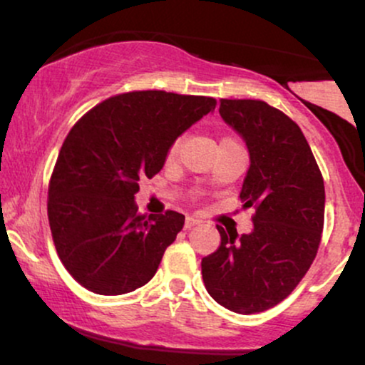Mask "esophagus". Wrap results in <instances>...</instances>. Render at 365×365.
<instances>
[{
    "instance_id": "34e87169",
    "label": "esophagus",
    "mask_w": 365,
    "mask_h": 365,
    "mask_svg": "<svg viewBox=\"0 0 365 365\" xmlns=\"http://www.w3.org/2000/svg\"><path fill=\"white\" fill-rule=\"evenodd\" d=\"M200 221L197 220V217H192V216H187V220H185V230H190L192 226H195V225H199Z\"/></svg>"
}]
</instances>
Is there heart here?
<instances>
[{
	"instance_id": "heart-1",
	"label": "heart",
	"mask_w": 365,
	"mask_h": 365,
	"mask_svg": "<svg viewBox=\"0 0 365 365\" xmlns=\"http://www.w3.org/2000/svg\"><path fill=\"white\" fill-rule=\"evenodd\" d=\"M228 142H235V140H233V139H228V137H226V139L221 140V144H228ZM178 148H180V140H175L173 144L170 145L168 153H166V163H173L175 159H177Z\"/></svg>"
}]
</instances>
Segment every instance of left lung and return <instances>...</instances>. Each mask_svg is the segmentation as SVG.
<instances>
[{"mask_svg":"<svg viewBox=\"0 0 365 365\" xmlns=\"http://www.w3.org/2000/svg\"><path fill=\"white\" fill-rule=\"evenodd\" d=\"M220 115L249 149L242 185L254 228L216 225L221 244L202 259V278L217 304L238 314L267 311L300 283L319 249L324 182L302 130L283 111L255 99H221Z\"/></svg>","mask_w":365,"mask_h":365,"instance_id":"left-lung-1","label":"left lung"}]
</instances>
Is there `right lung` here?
I'll use <instances>...</instances> for the list:
<instances>
[{
    "label": "right lung",
    "mask_w": 365,
    "mask_h": 365,
    "mask_svg": "<svg viewBox=\"0 0 365 365\" xmlns=\"http://www.w3.org/2000/svg\"><path fill=\"white\" fill-rule=\"evenodd\" d=\"M215 108L204 96L135 91L73 125L49 182L48 217L63 266L82 287L121 295L156 274L185 216L139 215V182L159 173L170 145Z\"/></svg>",
    "instance_id": "right-lung-1"
}]
</instances>
